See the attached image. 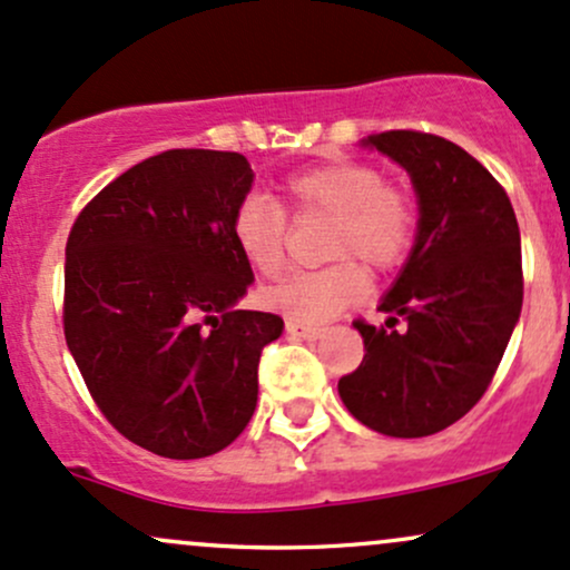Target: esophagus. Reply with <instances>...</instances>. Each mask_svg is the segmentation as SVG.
I'll use <instances>...</instances> for the list:
<instances>
[{
	"label": "esophagus",
	"instance_id": "1",
	"mask_svg": "<svg viewBox=\"0 0 570 570\" xmlns=\"http://www.w3.org/2000/svg\"><path fill=\"white\" fill-rule=\"evenodd\" d=\"M285 326H287V334L296 336V340L315 342L317 336L323 334V328H321V326H312V323H302V321H291V317H287Z\"/></svg>",
	"mask_w": 570,
	"mask_h": 570
}]
</instances>
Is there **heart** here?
<instances>
[{"label": "heart", "mask_w": 570, "mask_h": 570, "mask_svg": "<svg viewBox=\"0 0 570 570\" xmlns=\"http://www.w3.org/2000/svg\"><path fill=\"white\" fill-rule=\"evenodd\" d=\"M293 217H328L323 255L340 258L315 272L293 274L263 293V302L291 321L323 323L356 304L370 287L364 266H400L415 238V204L370 163L340 160L283 181ZM236 249L261 277H277L287 263V214L272 198L247 195L230 219Z\"/></svg>", "instance_id": "heart-1"}]
</instances>
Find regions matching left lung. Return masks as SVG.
Instances as JSON below:
<instances>
[{
	"instance_id": "obj_1",
	"label": "left lung",
	"mask_w": 570,
	"mask_h": 570,
	"mask_svg": "<svg viewBox=\"0 0 570 570\" xmlns=\"http://www.w3.org/2000/svg\"><path fill=\"white\" fill-rule=\"evenodd\" d=\"M364 146L407 170L421 217L405 268L377 307L385 326L353 323L366 353L340 377V396L370 430L426 438L481 400L517 326L524 293L517 214L500 181L451 140L389 130Z\"/></svg>"
}]
</instances>
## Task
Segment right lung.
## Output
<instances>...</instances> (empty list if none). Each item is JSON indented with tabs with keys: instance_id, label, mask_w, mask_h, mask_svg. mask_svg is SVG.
<instances>
[{
	"instance_id": "add662e5",
	"label": "right lung",
	"mask_w": 570,
	"mask_h": 570,
	"mask_svg": "<svg viewBox=\"0 0 570 570\" xmlns=\"http://www.w3.org/2000/svg\"><path fill=\"white\" fill-rule=\"evenodd\" d=\"M253 176L238 151L168 149L102 187L67 236V347L114 430L157 456L234 443L283 334L279 315L236 309L255 277L230 219Z\"/></svg>"
}]
</instances>
